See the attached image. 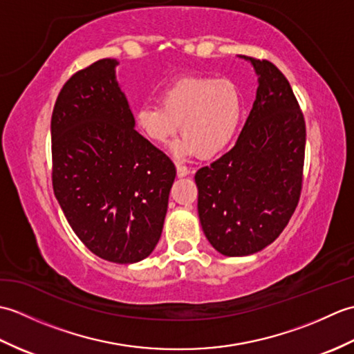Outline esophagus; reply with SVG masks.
Here are the masks:
<instances>
[{
  "label": "esophagus",
  "instance_id": "obj_1",
  "mask_svg": "<svg viewBox=\"0 0 354 354\" xmlns=\"http://www.w3.org/2000/svg\"><path fill=\"white\" fill-rule=\"evenodd\" d=\"M176 171H178V176H179V178L187 176V175H189V173H190L189 167H185V165L179 164V162H176Z\"/></svg>",
  "mask_w": 354,
  "mask_h": 354
}]
</instances>
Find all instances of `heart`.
<instances>
[{"instance_id": "b5f03b06", "label": "heart", "mask_w": 354, "mask_h": 354, "mask_svg": "<svg viewBox=\"0 0 354 354\" xmlns=\"http://www.w3.org/2000/svg\"><path fill=\"white\" fill-rule=\"evenodd\" d=\"M243 114V99L228 79L184 77L161 94V102L135 109L137 129L155 145H165L179 131L171 153L178 158L198 152L212 158L230 145Z\"/></svg>"}]
</instances>
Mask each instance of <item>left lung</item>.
<instances>
[{
	"label": "left lung",
	"instance_id": "1",
	"mask_svg": "<svg viewBox=\"0 0 354 354\" xmlns=\"http://www.w3.org/2000/svg\"><path fill=\"white\" fill-rule=\"evenodd\" d=\"M250 61L257 95L234 147L196 171L199 221L208 242L228 257L261 251L281 234L303 185L306 123L283 73Z\"/></svg>",
	"mask_w": 354,
	"mask_h": 354
}]
</instances>
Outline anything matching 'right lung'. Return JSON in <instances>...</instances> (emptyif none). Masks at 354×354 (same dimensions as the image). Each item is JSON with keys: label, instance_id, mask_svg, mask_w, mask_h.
<instances>
[{"label": "right lung", "instance_id": "add662e5", "mask_svg": "<svg viewBox=\"0 0 354 354\" xmlns=\"http://www.w3.org/2000/svg\"><path fill=\"white\" fill-rule=\"evenodd\" d=\"M117 65L100 59L59 93L51 115L53 190L89 251L129 265L149 257L161 237L176 169L133 129Z\"/></svg>", "mask_w": 354, "mask_h": 354}]
</instances>
